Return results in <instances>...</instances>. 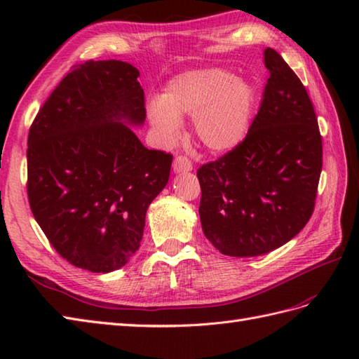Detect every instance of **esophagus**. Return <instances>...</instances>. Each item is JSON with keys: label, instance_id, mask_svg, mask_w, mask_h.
Instances as JSON below:
<instances>
[{"label": "esophagus", "instance_id": "1", "mask_svg": "<svg viewBox=\"0 0 359 359\" xmlns=\"http://www.w3.org/2000/svg\"><path fill=\"white\" fill-rule=\"evenodd\" d=\"M172 170H174V172H188V171H191L193 170L191 160H189L185 156H177V157L174 158V162H172Z\"/></svg>", "mask_w": 359, "mask_h": 359}]
</instances>
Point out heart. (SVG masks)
<instances>
[{
    "label": "heart",
    "instance_id": "b5f03b06",
    "mask_svg": "<svg viewBox=\"0 0 359 359\" xmlns=\"http://www.w3.org/2000/svg\"><path fill=\"white\" fill-rule=\"evenodd\" d=\"M256 106V89L225 69H197L174 77L162 98L148 103V120L162 142H172L180 117H193L196 139L215 152L231 151L245 139Z\"/></svg>",
    "mask_w": 359,
    "mask_h": 359
}]
</instances>
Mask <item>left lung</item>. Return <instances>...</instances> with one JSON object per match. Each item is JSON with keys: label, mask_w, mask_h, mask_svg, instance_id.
Masks as SVG:
<instances>
[{"label": "left lung", "mask_w": 359, "mask_h": 359, "mask_svg": "<svg viewBox=\"0 0 359 359\" xmlns=\"http://www.w3.org/2000/svg\"><path fill=\"white\" fill-rule=\"evenodd\" d=\"M264 63L270 79L247 137L197 170L203 234L234 257L270 253L293 239L313 215L323 170L306 88L274 49L264 50Z\"/></svg>", "instance_id": "8db88e82"}]
</instances>
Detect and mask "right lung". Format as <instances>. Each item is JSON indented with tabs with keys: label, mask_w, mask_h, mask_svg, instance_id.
Returning <instances> with one entry per match:
<instances>
[{
	"label": "right lung",
	"mask_w": 359,
	"mask_h": 359,
	"mask_svg": "<svg viewBox=\"0 0 359 359\" xmlns=\"http://www.w3.org/2000/svg\"><path fill=\"white\" fill-rule=\"evenodd\" d=\"M137 77L120 60L75 65L29 131L32 215L60 256L93 273L128 264L170 179L172 156L144 148L129 128L147 117Z\"/></svg>",
	"instance_id": "obj_1"
}]
</instances>
